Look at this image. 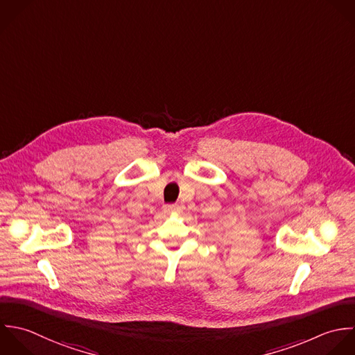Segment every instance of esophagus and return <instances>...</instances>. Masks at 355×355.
Listing matches in <instances>:
<instances>
[{"mask_svg": "<svg viewBox=\"0 0 355 355\" xmlns=\"http://www.w3.org/2000/svg\"><path fill=\"white\" fill-rule=\"evenodd\" d=\"M164 210H166L167 213H177V211H180V206H178V205H167V206L164 207Z\"/></svg>", "mask_w": 355, "mask_h": 355, "instance_id": "esophagus-1", "label": "esophagus"}]
</instances>
